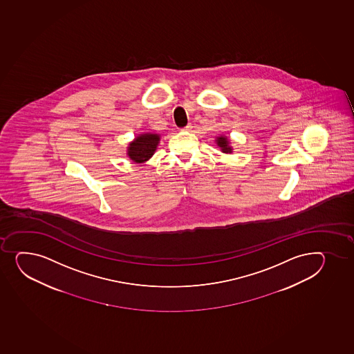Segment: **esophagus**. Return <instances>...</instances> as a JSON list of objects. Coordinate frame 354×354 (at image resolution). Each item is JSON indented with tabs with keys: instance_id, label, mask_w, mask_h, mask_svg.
<instances>
[{
	"instance_id": "obj_1",
	"label": "esophagus",
	"mask_w": 354,
	"mask_h": 354,
	"mask_svg": "<svg viewBox=\"0 0 354 354\" xmlns=\"http://www.w3.org/2000/svg\"><path fill=\"white\" fill-rule=\"evenodd\" d=\"M191 128H192V124H191V123H189L187 126H185L184 127V128H183L182 131H191Z\"/></svg>"
}]
</instances>
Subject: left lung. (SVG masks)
<instances>
[{"label": "left lung", "mask_w": 354, "mask_h": 354, "mask_svg": "<svg viewBox=\"0 0 354 354\" xmlns=\"http://www.w3.org/2000/svg\"><path fill=\"white\" fill-rule=\"evenodd\" d=\"M216 143H218V145L221 148L223 153H232V148L230 147L227 138H223V136L218 138H216Z\"/></svg>", "instance_id": "obj_1"}]
</instances>
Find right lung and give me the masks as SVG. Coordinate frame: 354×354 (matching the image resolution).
Masks as SVG:
<instances>
[{
  "instance_id": "obj_1",
  "label": "right lung",
  "mask_w": 354,
  "mask_h": 354,
  "mask_svg": "<svg viewBox=\"0 0 354 354\" xmlns=\"http://www.w3.org/2000/svg\"><path fill=\"white\" fill-rule=\"evenodd\" d=\"M160 142V136L157 134H143L135 138L128 148V156L136 163H142L153 156L157 145Z\"/></svg>"
}]
</instances>
